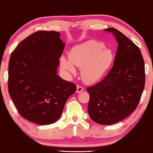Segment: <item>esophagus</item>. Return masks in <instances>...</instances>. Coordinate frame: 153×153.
<instances>
[{
  "mask_svg": "<svg viewBox=\"0 0 153 153\" xmlns=\"http://www.w3.org/2000/svg\"><path fill=\"white\" fill-rule=\"evenodd\" d=\"M83 90H84V88L81 86V85H77L76 87V93H80V92H82Z\"/></svg>",
  "mask_w": 153,
  "mask_h": 153,
  "instance_id": "obj_1",
  "label": "esophagus"
}]
</instances>
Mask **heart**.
<instances>
[{"label": "heart", "mask_w": 153, "mask_h": 153, "mask_svg": "<svg viewBox=\"0 0 153 153\" xmlns=\"http://www.w3.org/2000/svg\"><path fill=\"white\" fill-rule=\"evenodd\" d=\"M115 58L114 51L106 49L103 43L91 40L73 47L69 53V59L62 56L61 68L67 72L74 73V66L81 68V76L88 83H96L111 68Z\"/></svg>", "instance_id": "heart-1"}]
</instances>
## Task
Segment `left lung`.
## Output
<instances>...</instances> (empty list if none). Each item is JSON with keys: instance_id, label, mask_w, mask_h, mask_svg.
<instances>
[{"instance_id": "obj_1", "label": "left lung", "mask_w": 153, "mask_h": 153, "mask_svg": "<svg viewBox=\"0 0 153 153\" xmlns=\"http://www.w3.org/2000/svg\"><path fill=\"white\" fill-rule=\"evenodd\" d=\"M112 33L118 49L112 68L93 86L88 87L90 100L88 112L100 125H112L134 111L145 86V65L139 48L114 28L104 30Z\"/></svg>"}]
</instances>
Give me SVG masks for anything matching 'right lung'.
I'll use <instances>...</instances> for the list:
<instances>
[{"label": "right lung", "instance_id": "right-lung-1", "mask_svg": "<svg viewBox=\"0 0 153 153\" xmlns=\"http://www.w3.org/2000/svg\"><path fill=\"white\" fill-rule=\"evenodd\" d=\"M56 31L40 30L19 44L10 56L8 92L23 118L41 125L60 118L65 104L76 91L57 74L65 44Z\"/></svg>", "mask_w": 153, "mask_h": 153}]
</instances>
